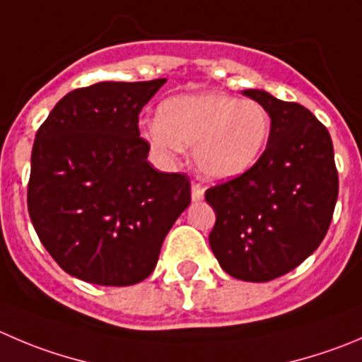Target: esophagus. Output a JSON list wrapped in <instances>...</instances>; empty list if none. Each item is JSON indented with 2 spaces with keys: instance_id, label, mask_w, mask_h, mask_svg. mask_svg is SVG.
<instances>
[{
  "instance_id": "1",
  "label": "esophagus",
  "mask_w": 362,
  "mask_h": 362,
  "mask_svg": "<svg viewBox=\"0 0 362 362\" xmlns=\"http://www.w3.org/2000/svg\"><path fill=\"white\" fill-rule=\"evenodd\" d=\"M202 197H204V187H202L201 183H192V199L197 202L201 201Z\"/></svg>"
}]
</instances>
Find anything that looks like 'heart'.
I'll use <instances>...</instances> for the list:
<instances>
[{"mask_svg":"<svg viewBox=\"0 0 362 362\" xmlns=\"http://www.w3.org/2000/svg\"><path fill=\"white\" fill-rule=\"evenodd\" d=\"M154 151L175 154L194 144V163L209 179H230L249 170L270 139V117L257 101L206 92L177 95L160 106L144 129Z\"/></svg>","mask_w":362,"mask_h":362,"instance_id":"obj_1","label":"heart"}]
</instances>
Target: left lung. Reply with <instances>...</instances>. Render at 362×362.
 <instances>
[{"mask_svg":"<svg viewBox=\"0 0 362 362\" xmlns=\"http://www.w3.org/2000/svg\"><path fill=\"white\" fill-rule=\"evenodd\" d=\"M243 94L270 115V139L249 170L206 190L216 213L209 247L229 275L267 282L318 249L339 179L329 132L308 108L264 90Z\"/></svg>","mask_w":362,"mask_h":362,"instance_id":"8db88e82","label":"left lung"}]
</instances>
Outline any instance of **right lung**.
<instances>
[{"label": "right lung", "mask_w": 362, "mask_h": 362, "mask_svg": "<svg viewBox=\"0 0 362 362\" xmlns=\"http://www.w3.org/2000/svg\"><path fill=\"white\" fill-rule=\"evenodd\" d=\"M165 81L76 88L37 132L30 218L51 257L81 281L132 286L149 277L190 204V177L153 168L140 136V112Z\"/></svg>", "instance_id": "1"}]
</instances>
